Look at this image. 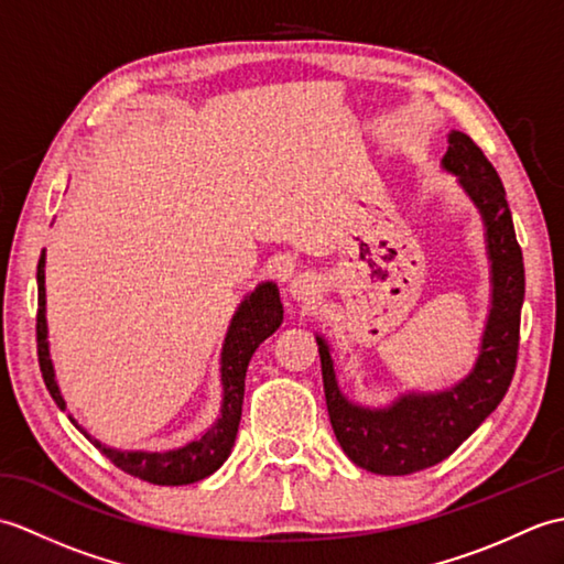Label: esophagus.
Here are the masks:
<instances>
[{"label":"esophagus","instance_id":"obj_1","mask_svg":"<svg viewBox=\"0 0 564 564\" xmlns=\"http://www.w3.org/2000/svg\"><path fill=\"white\" fill-rule=\"evenodd\" d=\"M319 293H322V283H319L317 275H313V273H301L291 281V295L295 297L297 303H305V305L315 303Z\"/></svg>","mask_w":564,"mask_h":564}]
</instances>
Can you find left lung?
<instances>
[{
    "instance_id": "8db88e82",
    "label": "left lung",
    "mask_w": 564,
    "mask_h": 564,
    "mask_svg": "<svg viewBox=\"0 0 564 564\" xmlns=\"http://www.w3.org/2000/svg\"><path fill=\"white\" fill-rule=\"evenodd\" d=\"M443 170L458 174L465 194L480 208L492 259V310L473 373L446 392H412L388 410H366L344 398L329 346L317 337L334 436L358 467L376 475H412L446 460L497 410L517 370L525 275L507 191L492 162L460 130L448 133Z\"/></svg>"
}]
</instances>
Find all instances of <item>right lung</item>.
Instances as JSON below:
<instances>
[{
  "label": "right lung",
  "mask_w": 564,
  "mask_h": 564,
  "mask_svg": "<svg viewBox=\"0 0 564 564\" xmlns=\"http://www.w3.org/2000/svg\"><path fill=\"white\" fill-rule=\"evenodd\" d=\"M45 251H41L39 259V315H35V341H39V364L45 380L47 392L53 394L55 404L59 410H67L63 394L57 390L51 354H47V327H45ZM283 322V305L279 297V289L273 283H261L259 289L251 293L247 301L239 305L232 317V325L227 329L223 358H220V373H223V410L220 419L215 422L206 434L198 441L186 443L184 448H176L170 453H121L113 448H106L97 438H91L87 431H82L94 446H97L106 458L123 473L140 477V480L152 485H191L198 482L203 477L213 475L218 467L227 460L237 436L239 419H242V400H245V376L249 358L259 349L263 339L281 327ZM72 419V416H69ZM75 424V419H72Z\"/></svg>",
  "instance_id": "1"
}]
</instances>
